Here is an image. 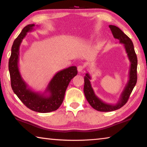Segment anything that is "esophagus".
<instances>
[{
    "label": "esophagus",
    "instance_id": "esophagus-1",
    "mask_svg": "<svg viewBox=\"0 0 147 147\" xmlns=\"http://www.w3.org/2000/svg\"><path fill=\"white\" fill-rule=\"evenodd\" d=\"M84 69V65H78V71L79 72H81Z\"/></svg>",
    "mask_w": 147,
    "mask_h": 147
}]
</instances>
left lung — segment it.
Returning <instances> with one entry per match:
<instances>
[{"label":"left lung","instance_id":"left-lung-1","mask_svg":"<svg viewBox=\"0 0 147 147\" xmlns=\"http://www.w3.org/2000/svg\"><path fill=\"white\" fill-rule=\"evenodd\" d=\"M109 27L111 30L113 37L118 39L120 43L124 45L131 65L129 71L128 82L127 83L123 92L121 93L118 102L115 105L105 103L95 95L91 85V76L89 73L86 74V76L84 77V91L87 101L93 109L103 112L113 111L122 107L128 101L129 96L133 88H135L137 81V57L135 52L133 42L119 28L113 25H109Z\"/></svg>","mask_w":147,"mask_h":147}]
</instances>
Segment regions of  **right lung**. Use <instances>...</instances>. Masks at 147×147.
Masks as SVG:
<instances>
[{
	"instance_id": "add662e5",
	"label": "right lung",
	"mask_w": 147,
	"mask_h": 147,
	"mask_svg": "<svg viewBox=\"0 0 147 147\" xmlns=\"http://www.w3.org/2000/svg\"><path fill=\"white\" fill-rule=\"evenodd\" d=\"M35 25L28 24L22 29L12 44L8 69L11 87L14 93L30 109L38 113H49L58 109L62 103L66 89L70 81L78 74L77 67L71 66L55 74L44 93H39L30 88L23 80L19 71V50L22 40Z\"/></svg>"
}]
</instances>
